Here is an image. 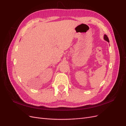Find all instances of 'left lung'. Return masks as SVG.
I'll list each match as a JSON object with an SVG mask.
<instances>
[{
  "label": "left lung",
  "instance_id": "left-lung-1",
  "mask_svg": "<svg viewBox=\"0 0 126 126\" xmlns=\"http://www.w3.org/2000/svg\"><path fill=\"white\" fill-rule=\"evenodd\" d=\"M104 39L105 40H106L107 41H108V43H109V38H108V37H107V36L106 35H104Z\"/></svg>",
  "mask_w": 126,
  "mask_h": 126
}]
</instances>
